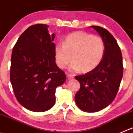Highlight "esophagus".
Wrapping results in <instances>:
<instances>
[{"label": "esophagus", "mask_w": 133, "mask_h": 133, "mask_svg": "<svg viewBox=\"0 0 133 133\" xmlns=\"http://www.w3.org/2000/svg\"><path fill=\"white\" fill-rule=\"evenodd\" d=\"M66 76H67V78L69 79H72V78H74V76L70 74H66Z\"/></svg>", "instance_id": "obj_1"}]
</instances>
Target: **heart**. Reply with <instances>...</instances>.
<instances>
[{"label": "heart", "instance_id": "b5f03b06", "mask_svg": "<svg viewBox=\"0 0 133 133\" xmlns=\"http://www.w3.org/2000/svg\"><path fill=\"white\" fill-rule=\"evenodd\" d=\"M105 45L100 36L82 31L68 35L63 44H57L54 50L57 65L63 69L72 61L70 69L74 71L80 70L88 72L95 69L103 57Z\"/></svg>", "mask_w": 133, "mask_h": 133}]
</instances>
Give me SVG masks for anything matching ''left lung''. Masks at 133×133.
<instances>
[{
  "label": "left lung",
  "instance_id": "obj_1",
  "mask_svg": "<svg viewBox=\"0 0 133 133\" xmlns=\"http://www.w3.org/2000/svg\"><path fill=\"white\" fill-rule=\"evenodd\" d=\"M103 40L105 50L101 63L95 69L76 76L80 83L75 101L79 109L96 112L108 107L114 100L123 77L122 55L113 36L99 26H91Z\"/></svg>",
  "mask_w": 133,
  "mask_h": 133
}]
</instances>
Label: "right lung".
<instances>
[{"instance_id":"right-lung-1","label":"right lung","mask_w":133,"mask_h":133,"mask_svg":"<svg viewBox=\"0 0 133 133\" xmlns=\"http://www.w3.org/2000/svg\"><path fill=\"white\" fill-rule=\"evenodd\" d=\"M48 26L36 24L27 28L12 50L10 82L17 101L27 110L45 112L55 102V90L66 75L55 63V34Z\"/></svg>"}]
</instances>
